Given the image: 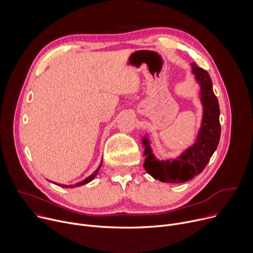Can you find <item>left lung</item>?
<instances>
[{"instance_id": "obj_1", "label": "left lung", "mask_w": 253, "mask_h": 253, "mask_svg": "<svg viewBox=\"0 0 253 253\" xmlns=\"http://www.w3.org/2000/svg\"><path fill=\"white\" fill-rule=\"evenodd\" d=\"M193 73L201 87V102L203 104L202 126L196 143L175 160L158 161L151 153L148 140H144L147 155L144 168L155 179L168 183H183L203 171L211 156L218 146L221 127L219 122V104L216 98L208 72L195 63L192 64Z\"/></svg>"}]
</instances>
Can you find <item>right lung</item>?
<instances>
[{"label": "right lung", "instance_id": "1", "mask_svg": "<svg viewBox=\"0 0 253 253\" xmlns=\"http://www.w3.org/2000/svg\"><path fill=\"white\" fill-rule=\"evenodd\" d=\"M101 165H102V162H101ZM101 165L98 167V169L91 175V176H89L88 178H86L84 181H82V182H79V183H77L76 185H61V184H57V185H59V186H61V187H65V188H72V187H75V186H81V185H84V184H86V183H88V182H90L91 180H93L94 179V177L98 174V172H99V169H100V167H101Z\"/></svg>", "mask_w": 253, "mask_h": 253}]
</instances>
